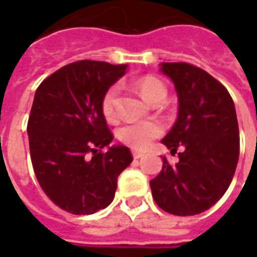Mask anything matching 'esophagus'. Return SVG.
Instances as JSON below:
<instances>
[{
	"label": "esophagus",
	"instance_id": "1",
	"mask_svg": "<svg viewBox=\"0 0 257 257\" xmlns=\"http://www.w3.org/2000/svg\"><path fill=\"white\" fill-rule=\"evenodd\" d=\"M132 156H134L135 160H138V158H142V157L145 156V154H143V153H140V151H138V150H134L132 151Z\"/></svg>",
	"mask_w": 257,
	"mask_h": 257
}]
</instances>
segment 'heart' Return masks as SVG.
<instances>
[{
	"mask_svg": "<svg viewBox=\"0 0 257 257\" xmlns=\"http://www.w3.org/2000/svg\"><path fill=\"white\" fill-rule=\"evenodd\" d=\"M138 89L145 97L146 101L153 104L158 99H165L167 89L160 79L154 77H143L136 82ZM118 86H111L101 99V112L107 119L115 117V104H117ZM162 134V126L158 122H138L123 125L118 131V138L125 145L134 149H146L151 140Z\"/></svg>",
	"mask_w": 257,
	"mask_h": 257,
	"instance_id": "b5f03b06",
	"label": "heart"
}]
</instances>
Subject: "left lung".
I'll list each match as a JSON object with an SVG mask.
<instances>
[{"label": "left lung", "mask_w": 257, "mask_h": 257, "mask_svg": "<svg viewBox=\"0 0 257 257\" xmlns=\"http://www.w3.org/2000/svg\"><path fill=\"white\" fill-rule=\"evenodd\" d=\"M178 95V119L161 140L179 162L162 158L160 175L150 180L156 204L176 216L198 215L219 201L231 183L239 156V131L231 96L202 68L161 63Z\"/></svg>", "instance_id": "obj_1"}]
</instances>
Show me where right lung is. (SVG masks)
Instances as JSON below:
<instances>
[{
	"label": "right lung",
	"mask_w": 257,
	"mask_h": 257,
	"mask_svg": "<svg viewBox=\"0 0 257 257\" xmlns=\"http://www.w3.org/2000/svg\"><path fill=\"white\" fill-rule=\"evenodd\" d=\"M126 68L81 60L37 88L27 123L31 162L44 193L68 213L107 208L119 173L134 161L126 146L110 145L112 135L101 112L103 96Z\"/></svg>",
	"instance_id": "right-lung-1"
}]
</instances>
